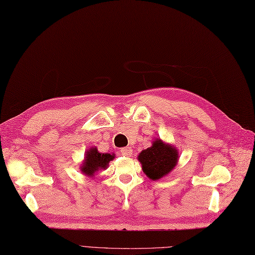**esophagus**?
Masks as SVG:
<instances>
[{
	"label": "esophagus",
	"mask_w": 255,
	"mask_h": 255,
	"mask_svg": "<svg viewBox=\"0 0 255 255\" xmlns=\"http://www.w3.org/2000/svg\"><path fill=\"white\" fill-rule=\"evenodd\" d=\"M121 154L123 156H126V157H130L132 155V149L130 147H123L121 148Z\"/></svg>",
	"instance_id": "obj_1"
}]
</instances>
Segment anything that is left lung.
I'll use <instances>...</instances> for the list:
<instances>
[{"label":"left lung","instance_id":"left-lung-1","mask_svg":"<svg viewBox=\"0 0 255 255\" xmlns=\"http://www.w3.org/2000/svg\"><path fill=\"white\" fill-rule=\"evenodd\" d=\"M138 159L146 177L156 181L172 171L178 164L179 153L171 144L156 139L153 141L151 147L143 149L138 155Z\"/></svg>","mask_w":255,"mask_h":255}]
</instances>
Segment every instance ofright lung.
Returning <instances> with one entry per match:
<instances>
[{"mask_svg":"<svg viewBox=\"0 0 255 255\" xmlns=\"http://www.w3.org/2000/svg\"><path fill=\"white\" fill-rule=\"evenodd\" d=\"M114 158V154L99 153L97 147H91L85 154V159L81 166V171L87 177H94L97 171L107 169L109 162Z\"/></svg>","mask_w":255,"mask_h":255,"instance_id":"obj_1","label":"right lung"}]
</instances>
